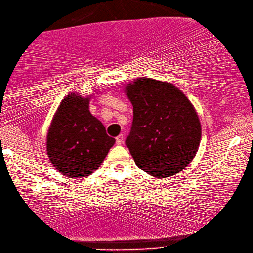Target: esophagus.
I'll use <instances>...</instances> for the list:
<instances>
[{"label":"esophagus","instance_id":"obj_1","mask_svg":"<svg viewBox=\"0 0 253 253\" xmlns=\"http://www.w3.org/2000/svg\"><path fill=\"white\" fill-rule=\"evenodd\" d=\"M116 143L118 144V145H121V144L123 143V135H122V134H120V135H118L116 137Z\"/></svg>","mask_w":253,"mask_h":253}]
</instances>
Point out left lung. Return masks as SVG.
<instances>
[{
	"label": "left lung",
	"instance_id": "8db88e82",
	"mask_svg": "<svg viewBox=\"0 0 253 253\" xmlns=\"http://www.w3.org/2000/svg\"><path fill=\"white\" fill-rule=\"evenodd\" d=\"M133 106V122L126 144L143 171L166 178L191 163L201 141L194 107L172 84L152 79L126 87Z\"/></svg>",
	"mask_w": 253,
	"mask_h": 253
}]
</instances>
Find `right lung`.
Here are the masks:
<instances>
[{"label": "right lung", "instance_id": "right-lung-1", "mask_svg": "<svg viewBox=\"0 0 253 253\" xmlns=\"http://www.w3.org/2000/svg\"><path fill=\"white\" fill-rule=\"evenodd\" d=\"M89 98L66 96L47 136V153L55 169L69 178L87 177L100 166L116 140L89 111Z\"/></svg>", "mask_w": 253, "mask_h": 253}]
</instances>
